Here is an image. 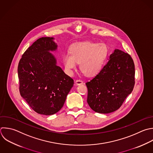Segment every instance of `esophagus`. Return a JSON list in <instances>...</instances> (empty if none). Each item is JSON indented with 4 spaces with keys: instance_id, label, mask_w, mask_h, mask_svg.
I'll use <instances>...</instances> for the list:
<instances>
[{
    "instance_id": "34e87169",
    "label": "esophagus",
    "mask_w": 153,
    "mask_h": 153,
    "mask_svg": "<svg viewBox=\"0 0 153 153\" xmlns=\"http://www.w3.org/2000/svg\"><path fill=\"white\" fill-rule=\"evenodd\" d=\"M75 84L76 85H81V84H83V81L82 80H80V79H78V80H76L75 81Z\"/></svg>"
}]
</instances>
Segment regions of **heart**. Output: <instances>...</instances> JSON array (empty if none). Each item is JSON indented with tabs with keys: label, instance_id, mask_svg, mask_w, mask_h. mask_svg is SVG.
Segmentation results:
<instances>
[{
	"label": "heart",
	"instance_id": "heart-1",
	"mask_svg": "<svg viewBox=\"0 0 153 153\" xmlns=\"http://www.w3.org/2000/svg\"><path fill=\"white\" fill-rule=\"evenodd\" d=\"M107 54L108 48L104 44L78 42L71 47L70 54L63 55V62L69 72L76 68V63H79L82 74L87 76H94L102 69Z\"/></svg>",
	"mask_w": 153,
	"mask_h": 153
}]
</instances>
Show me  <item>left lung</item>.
<instances>
[{
	"mask_svg": "<svg viewBox=\"0 0 153 153\" xmlns=\"http://www.w3.org/2000/svg\"><path fill=\"white\" fill-rule=\"evenodd\" d=\"M134 65L130 56L116 49L100 72L86 83L87 103L95 112L108 114L117 110L133 91Z\"/></svg>",
	"mask_w": 153,
	"mask_h": 153,
	"instance_id": "8db88e82",
	"label": "left lung"
}]
</instances>
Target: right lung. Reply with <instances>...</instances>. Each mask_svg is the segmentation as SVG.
Instances as JSON below:
<instances>
[{"label":"right lung","instance_id":"obj_1","mask_svg":"<svg viewBox=\"0 0 153 153\" xmlns=\"http://www.w3.org/2000/svg\"><path fill=\"white\" fill-rule=\"evenodd\" d=\"M54 38L35 41L23 54L18 66L20 93L37 113L50 115L63 107L74 80L57 65L51 52L57 50Z\"/></svg>","mask_w":153,"mask_h":153}]
</instances>
